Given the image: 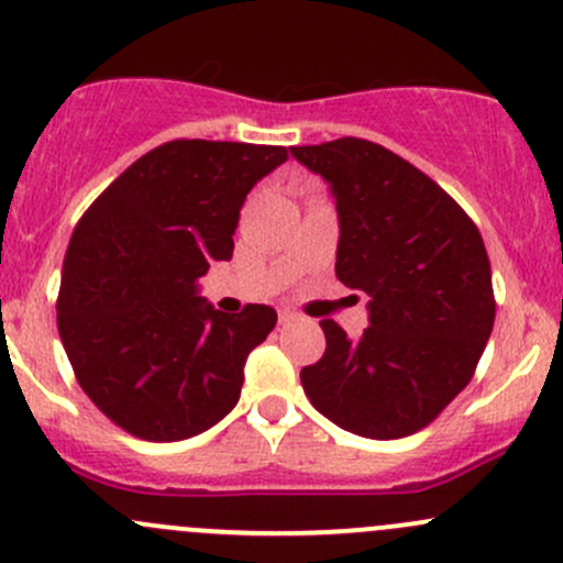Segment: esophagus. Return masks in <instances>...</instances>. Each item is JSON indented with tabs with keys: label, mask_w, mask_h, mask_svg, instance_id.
Here are the masks:
<instances>
[{
	"label": "esophagus",
	"mask_w": 563,
	"mask_h": 563,
	"mask_svg": "<svg viewBox=\"0 0 563 563\" xmlns=\"http://www.w3.org/2000/svg\"><path fill=\"white\" fill-rule=\"evenodd\" d=\"M295 320H300L298 311H292V309H279V322H282V324H289V322H295Z\"/></svg>",
	"instance_id": "1"
}]
</instances>
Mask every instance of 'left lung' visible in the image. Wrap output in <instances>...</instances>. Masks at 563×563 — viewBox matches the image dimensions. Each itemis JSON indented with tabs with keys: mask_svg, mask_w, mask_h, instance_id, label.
<instances>
[{
	"mask_svg": "<svg viewBox=\"0 0 563 563\" xmlns=\"http://www.w3.org/2000/svg\"><path fill=\"white\" fill-rule=\"evenodd\" d=\"M289 152L335 197V276L371 298L357 341L320 322L328 346L300 371L306 396L357 437H409L472 382L494 330L483 235L437 181L379 143L339 137Z\"/></svg>",
	"mask_w": 563,
	"mask_h": 563,
	"instance_id": "left-lung-1",
	"label": "left lung"
}]
</instances>
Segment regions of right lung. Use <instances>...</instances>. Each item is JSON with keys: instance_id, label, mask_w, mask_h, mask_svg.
Instances as JSON below:
<instances>
[{"instance_id": "obj_1", "label": "right lung", "mask_w": 563, "mask_h": 563, "mask_svg": "<svg viewBox=\"0 0 563 563\" xmlns=\"http://www.w3.org/2000/svg\"><path fill=\"white\" fill-rule=\"evenodd\" d=\"M284 159V146L162 143L75 224L56 324L78 385L132 437H197L239 404L243 363L276 311H213L197 279L233 257L243 200Z\"/></svg>"}]
</instances>
